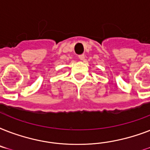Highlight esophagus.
<instances>
[{
    "label": "esophagus",
    "instance_id": "obj_1",
    "mask_svg": "<svg viewBox=\"0 0 150 150\" xmlns=\"http://www.w3.org/2000/svg\"><path fill=\"white\" fill-rule=\"evenodd\" d=\"M79 58L81 61H83V60H85V55L84 54H80V55H79Z\"/></svg>",
    "mask_w": 150,
    "mask_h": 150
}]
</instances>
